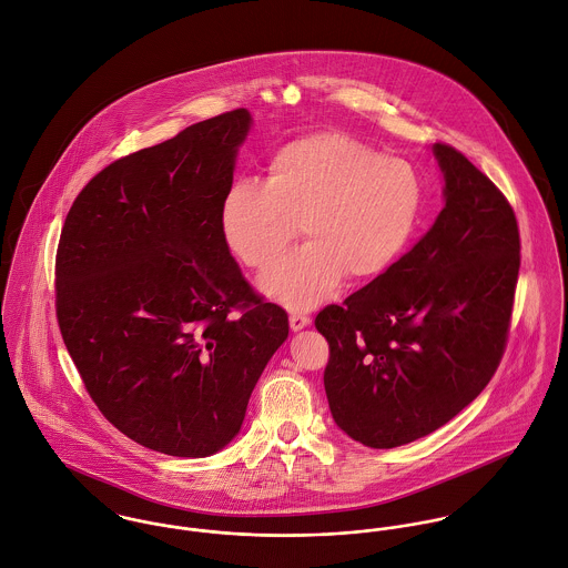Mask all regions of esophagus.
Here are the masks:
<instances>
[{
  "instance_id": "esophagus-1",
  "label": "esophagus",
  "mask_w": 568,
  "mask_h": 568,
  "mask_svg": "<svg viewBox=\"0 0 568 568\" xmlns=\"http://www.w3.org/2000/svg\"><path fill=\"white\" fill-rule=\"evenodd\" d=\"M311 322H313L311 317H306V315H300V313H293V315H291V320H288V324H291V329H293V332H300V329L308 327Z\"/></svg>"
}]
</instances>
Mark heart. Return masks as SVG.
Instances as JSON below:
<instances>
[{
	"mask_svg": "<svg viewBox=\"0 0 568 568\" xmlns=\"http://www.w3.org/2000/svg\"><path fill=\"white\" fill-rule=\"evenodd\" d=\"M424 203L419 172L345 133H315L277 149L264 185L234 183L221 203V232L251 268H266L293 241L308 243L260 277V291L308 311L347 275L387 273L410 243Z\"/></svg>",
	"mask_w": 568,
	"mask_h": 568,
	"instance_id": "obj_1",
	"label": "heart"
}]
</instances>
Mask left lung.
<instances>
[{
    "instance_id": "8db88e82",
    "label": "left lung",
    "mask_w": 568,
    "mask_h": 568,
    "mask_svg": "<svg viewBox=\"0 0 568 568\" xmlns=\"http://www.w3.org/2000/svg\"><path fill=\"white\" fill-rule=\"evenodd\" d=\"M444 207L383 275L324 308L325 396L336 426L369 448L415 442L494 376L520 268L514 210L459 151L433 144Z\"/></svg>"
}]
</instances>
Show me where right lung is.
I'll use <instances>...</instances> for the list:
<instances>
[{
  "mask_svg": "<svg viewBox=\"0 0 568 568\" xmlns=\"http://www.w3.org/2000/svg\"><path fill=\"white\" fill-rule=\"evenodd\" d=\"M251 124L236 109L106 165L59 243L57 317L89 396L170 457H210L241 433L288 336V315L251 291L221 232Z\"/></svg>",
  "mask_w": 568,
  "mask_h": 568,
  "instance_id": "1",
  "label": "right lung"
}]
</instances>
